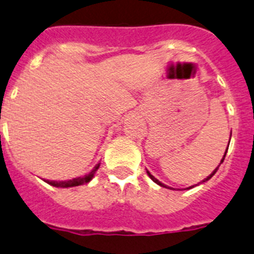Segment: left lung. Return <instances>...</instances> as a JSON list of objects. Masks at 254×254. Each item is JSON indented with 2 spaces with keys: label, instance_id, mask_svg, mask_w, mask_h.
Returning <instances> with one entry per match:
<instances>
[{
  "label": "left lung",
  "instance_id": "8db88e82",
  "mask_svg": "<svg viewBox=\"0 0 254 254\" xmlns=\"http://www.w3.org/2000/svg\"><path fill=\"white\" fill-rule=\"evenodd\" d=\"M229 142H230V140H229ZM228 147H229V145H228ZM228 147H226V151H228ZM226 151H225V154H224V158H223V159H221V161H220V164L223 163V161H224V159H225V155H226ZM219 167H220V165H219ZM219 167H217V168H216V169H215V170H214V172L211 173V174H210V176H208V177H207V178H205V179H203V181H202V182H201V183H203V182L208 181V179H210V178H211V177L214 176L215 173H216V172H217V169H219ZM147 176H149V177H150V178H151V179H152V181H154V182H155V183H156V185L161 186V187L169 188V187H168V186L163 185V183H161V182H159V181H158V179L155 178V177H154V176H151V174H150V172H149V170H147ZM192 187H194V186H192ZM192 187H190V188H192ZM190 188H187V190H190Z\"/></svg>",
  "mask_w": 254,
  "mask_h": 254
}]
</instances>
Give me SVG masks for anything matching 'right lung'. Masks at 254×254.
<instances>
[{
  "label": "right lung",
  "mask_w": 254,
  "mask_h": 254,
  "mask_svg": "<svg viewBox=\"0 0 254 254\" xmlns=\"http://www.w3.org/2000/svg\"><path fill=\"white\" fill-rule=\"evenodd\" d=\"M100 167V163L96 164L95 167H94V169L91 170L89 174H86V176L84 177H78V178H73V179H69V181H61V182H57V181H46L48 185L53 186V187H62V188H67V187H76V186H81L84 185V183H89V182L93 179L94 174H95V172L98 169H99Z\"/></svg>",
  "instance_id": "add662e5"
}]
</instances>
